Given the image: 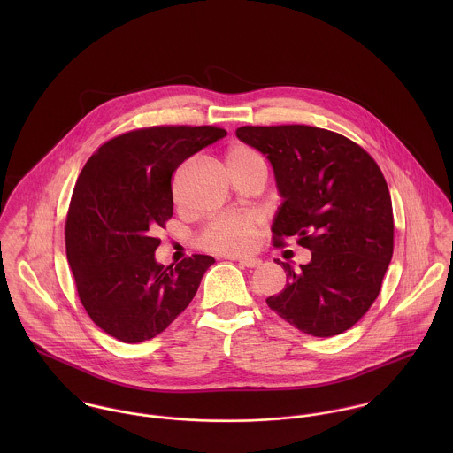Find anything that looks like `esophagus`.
I'll use <instances>...</instances> for the list:
<instances>
[{"label": "esophagus", "mask_w": 453, "mask_h": 453, "mask_svg": "<svg viewBox=\"0 0 453 453\" xmlns=\"http://www.w3.org/2000/svg\"><path fill=\"white\" fill-rule=\"evenodd\" d=\"M237 259L239 261V265H242V266H246V268H255V266H258L259 261L258 258H232Z\"/></svg>", "instance_id": "1"}]
</instances>
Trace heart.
Returning <instances> with one entry per match:
<instances>
[{"instance_id": "obj_1", "label": "heart", "mask_w": 453, "mask_h": 453, "mask_svg": "<svg viewBox=\"0 0 453 453\" xmlns=\"http://www.w3.org/2000/svg\"><path fill=\"white\" fill-rule=\"evenodd\" d=\"M226 165L232 174L248 171L257 165H265L263 157L257 150L246 144H235L226 151ZM259 219L257 214H235L223 216L212 221L202 234V246L223 253V255H241L248 253L258 237Z\"/></svg>"}]
</instances>
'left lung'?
Listing matches in <instances>:
<instances>
[{
    "label": "left lung",
    "instance_id": "8db88e82",
    "mask_svg": "<svg viewBox=\"0 0 453 453\" xmlns=\"http://www.w3.org/2000/svg\"><path fill=\"white\" fill-rule=\"evenodd\" d=\"M273 169L279 205L272 232L298 237L312 253L266 303L312 336H333L357 323L380 293L392 258L394 219L388 183L377 162L350 139L309 126L239 127Z\"/></svg>",
    "mask_w": 453,
    "mask_h": 453
}]
</instances>
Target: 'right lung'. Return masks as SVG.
<instances>
[{
  "label": "right lung",
  "mask_w": 453,
  "mask_h": 453,
  "mask_svg": "<svg viewBox=\"0 0 453 453\" xmlns=\"http://www.w3.org/2000/svg\"><path fill=\"white\" fill-rule=\"evenodd\" d=\"M226 130L150 127L104 142L81 169L65 219V255L78 296L108 334L139 343L194 300L212 257L160 265L158 226L173 216V173Z\"/></svg>",
  "instance_id": "add662e5"
}]
</instances>
